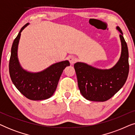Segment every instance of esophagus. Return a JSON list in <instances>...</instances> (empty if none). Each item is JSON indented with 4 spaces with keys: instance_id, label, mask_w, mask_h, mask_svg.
Returning a JSON list of instances; mask_svg holds the SVG:
<instances>
[{
    "instance_id": "1",
    "label": "esophagus",
    "mask_w": 135,
    "mask_h": 135,
    "mask_svg": "<svg viewBox=\"0 0 135 135\" xmlns=\"http://www.w3.org/2000/svg\"><path fill=\"white\" fill-rule=\"evenodd\" d=\"M77 59L76 57H75V56H71L69 58V61L70 62V63H71V64L75 63V62L77 61Z\"/></svg>"
}]
</instances>
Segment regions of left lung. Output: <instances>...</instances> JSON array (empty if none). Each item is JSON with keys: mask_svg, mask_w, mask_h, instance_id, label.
I'll list each match as a JSON object with an SVG mask.
<instances>
[{"mask_svg": "<svg viewBox=\"0 0 135 135\" xmlns=\"http://www.w3.org/2000/svg\"><path fill=\"white\" fill-rule=\"evenodd\" d=\"M122 44L121 56L110 69H99L83 62L74 64L78 86L85 98L93 101H106L112 98L126 82L129 73L128 50L119 27Z\"/></svg>", "mask_w": 135, "mask_h": 135, "instance_id": "left-lung-1", "label": "left lung"}]
</instances>
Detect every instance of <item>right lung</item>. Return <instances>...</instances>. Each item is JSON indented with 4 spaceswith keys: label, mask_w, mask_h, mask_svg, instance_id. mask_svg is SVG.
<instances>
[{
    "label": "right lung",
    "mask_w": 135,
    "mask_h": 135,
    "mask_svg": "<svg viewBox=\"0 0 135 135\" xmlns=\"http://www.w3.org/2000/svg\"><path fill=\"white\" fill-rule=\"evenodd\" d=\"M28 25L26 24L22 27L13 43L9 73L15 86L26 98L31 100H43L53 95L62 71L70 63L68 61L55 63L37 73H31L22 69L18 60V45L21 31Z\"/></svg>",
    "instance_id": "obj_1"
}]
</instances>
